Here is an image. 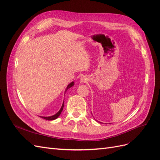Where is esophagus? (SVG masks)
<instances>
[{
  "mask_svg": "<svg viewBox=\"0 0 160 160\" xmlns=\"http://www.w3.org/2000/svg\"><path fill=\"white\" fill-rule=\"evenodd\" d=\"M80 81L81 83H85V82H87V78L85 77H82L80 79Z\"/></svg>",
  "mask_w": 160,
  "mask_h": 160,
  "instance_id": "1",
  "label": "esophagus"
}]
</instances>
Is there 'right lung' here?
Masks as SVG:
<instances>
[{"mask_svg":"<svg viewBox=\"0 0 160 160\" xmlns=\"http://www.w3.org/2000/svg\"><path fill=\"white\" fill-rule=\"evenodd\" d=\"M73 85H74V82H71V83H69V84L68 85V86H67V89H66V91H67V89H69L70 88H71V87H72ZM63 107H64V102L62 103V106H61V108L60 109V110H59V111H58V112H57L56 114H55L54 115L50 116V117H41V118H43V119H47V120H49V121L54 120V119H57V118L60 115L61 113L62 112V109H63Z\"/></svg>","mask_w":160,"mask_h":160,"instance_id":"right-lung-1","label":"right lung"}]
</instances>
